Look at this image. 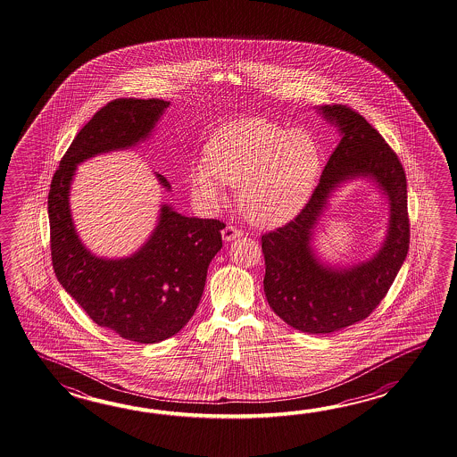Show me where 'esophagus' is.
Listing matches in <instances>:
<instances>
[{
    "mask_svg": "<svg viewBox=\"0 0 457 457\" xmlns=\"http://www.w3.org/2000/svg\"><path fill=\"white\" fill-rule=\"evenodd\" d=\"M238 237H242V230L233 227V225H227L224 230H222V238H224L225 242H232V240L238 238Z\"/></svg>",
    "mask_w": 457,
    "mask_h": 457,
    "instance_id": "esophagus-1",
    "label": "esophagus"
}]
</instances>
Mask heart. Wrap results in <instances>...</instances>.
Wrapping results in <instances>:
<instances>
[{
	"label": "heart",
	"mask_w": 457,
	"mask_h": 457,
	"mask_svg": "<svg viewBox=\"0 0 457 457\" xmlns=\"http://www.w3.org/2000/svg\"><path fill=\"white\" fill-rule=\"evenodd\" d=\"M319 171L320 152L311 134L252 117L215 132L189 183L205 209L224 204V183L240 187L243 215L260 227H278L301 212Z\"/></svg>",
	"instance_id": "1"
}]
</instances>
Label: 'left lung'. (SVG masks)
I'll return each mask as SVG.
<instances>
[{
  "label": "left lung",
  "instance_id": "obj_1",
  "mask_svg": "<svg viewBox=\"0 0 457 457\" xmlns=\"http://www.w3.org/2000/svg\"><path fill=\"white\" fill-rule=\"evenodd\" d=\"M319 111L338 127L340 144L299 215L262 237L268 303L279 319L305 333H331L370 317L405 262L410 243L407 178L397 154L354 109L333 104ZM354 177H370L388 195V235L368 262L328 267L312 253L311 237L330 193Z\"/></svg>",
  "mask_w": 457,
  "mask_h": 457
}]
</instances>
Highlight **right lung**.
<instances>
[{"instance_id":"add662e5","label":"right lung","mask_w":457,"mask_h":457,"mask_svg":"<svg viewBox=\"0 0 457 457\" xmlns=\"http://www.w3.org/2000/svg\"><path fill=\"white\" fill-rule=\"evenodd\" d=\"M168 106L155 97H119L101 107L60 160L47 201L52 264L60 284L99 327L137 343L166 340L195 315L209 262L222 248L225 224L185 217L163 204L155 230L138 252L120 260L97 258L78 238L70 186L78 163L145 140ZM156 178L171 187L165 176Z\"/></svg>"}]
</instances>
